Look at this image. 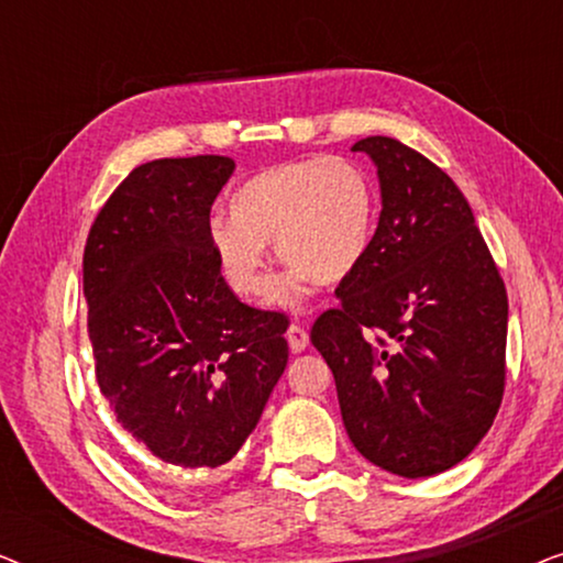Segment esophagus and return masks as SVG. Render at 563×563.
I'll return each mask as SVG.
<instances>
[{"instance_id":"obj_1","label":"esophagus","mask_w":563,"mask_h":563,"mask_svg":"<svg viewBox=\"0 0 563 563\" xmlns=\"http://www.w3.org/2000/svg\"><path fill=\"white\" fill-rule=\"evenodd\" d=\"M287 341H289L291 353H299V351L307 349V343H310V335H307V330L302 325L291 322V325L287 328Z\"/></svg>"}]
</instances>
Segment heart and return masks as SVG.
<instances>
[{"label": "heart", "mask_w": 563, "mask_h": 563, "mask_svg": "<svg viewBox=\"0 0 563 563\" xmlns=\"http://www.w3.org/2000/svg\"><path fill=\"white\" fill-rule=\"evenodd\" d=\"M374 191L366 174L341 156H314L264 168L230 199V220L214 218L207 241L222 282L238 297L268 287V253L291 266L282 282L289 299L307 279L338 284L368 249Z\"/></svg>", "instance_id": "obj_1"}]
</instances>
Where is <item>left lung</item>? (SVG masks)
<instances>
[{"label": "left lung", "mask_w": 563, "mask_h": 563, "mask_svg": "<svg viewBox=\"0 0 563 563\" xmlns=\"http://www.w3.org/2000/svg\"><path fill=\"white\" fill-rule=\"evenodd\" d=\"M379 172V225L310 341L361 456L407 479L456 466L505 395L507 291L466 197L395 137L353 145Z\"/></svg>", "instance_id": "8db88e82"}]
</instances>
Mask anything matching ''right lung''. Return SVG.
<instances>
[{"mask_svg":"<svg viewBox=\"0 0 563 563\" xmlns=\"http://www.w3.org/2000/svg\"><path fill=\"white\" fill-rule=\"evenodd\" d=\"M235 164L158 158L112 191L84 245L99 391L166 464L218 468L253 433L289 358V318L241 302L207 230Z\"/></svg>","mask_w":563,"mask_h":563,"instance_id":"1","label":"right lung"}]
</instances>
